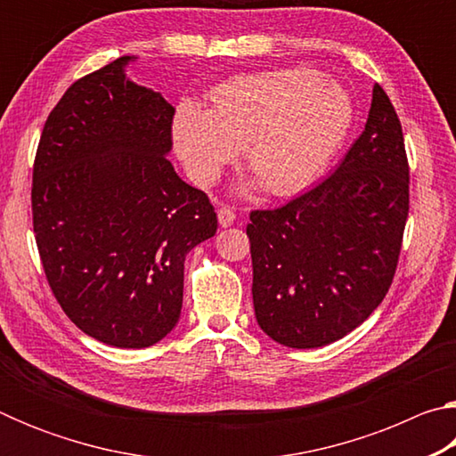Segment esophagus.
<instances>
[{
    "mask_svg": "<svg viewBox=\"0 0 456 456\" xmlns=\"http://www.w3.org/2000/svg\"><path fill=\"white\" fill-rule=\"evenodd\" d=\"M217 217H219V225L221 227H231L235 223V213L229 209V207H221L217 211Z\"/></svg>",
    "mask_w": 456,
    "mask_h": 456,
    "instance_id": "34e87169",
    "label": "esophagus"
}]
</instances>
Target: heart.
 <instances>
[{
	"label": "heart",
	"mask_w": 456,
	"mask_h": 456,
	"mask_svg": "<svg viewBox=\"0 0 456 456\" xmlns=\"http://www.w3.org/2000/svg\"><path fill=\"white\" fill-rule=\"evenodd\" d=\"M209 110L184 100L173 118L175 151L192 181L219 179L243 146L251 179L277 197L304 191L326 171L354 125V104L338 82L312 68L235 76L209 94Z\"/></svg>",
	"instance_id": "heart-1"
}]
</instances>
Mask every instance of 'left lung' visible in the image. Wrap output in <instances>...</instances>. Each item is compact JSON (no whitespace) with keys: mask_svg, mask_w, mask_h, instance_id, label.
<instances>
[{"mask_svg":"<svg viewBox=\"0 0 456 456\" xmlns=\"http://www.w3.org/2000/svg\"><path fill=\"white\" fill-rule=\"evenodd\" d=\"M408 217L403 126L386 92L336 171L272 211H251L253 307L288 348H322L368 320L396 272Z\"/></svg>","mask_w":456,"mask_h":456,"instance_id":"8db88e82","label":"left lung"}]
</instances>
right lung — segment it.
<instances>
[{"instance_id":"obj_1","label":"right lung","mask_w":456,"mask_h":456,"mask_svg":"<svg viewBox=\"0 0 456 456\" xmlns=\"http://www.w3.org/2000/svg\"><path fill=\"white\" fill-rule=\"evenodd\" d=\"M122 56L74 82L34 163V233L48 283L84 334L149 348L176 326L187 253L217 231L203 191L168 160L175 108Z\"/></svg>"}]
</instances>
